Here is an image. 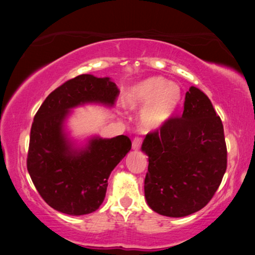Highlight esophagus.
Returning a JSON list of instances; mask_svg holds the SVG:
<instances>
[{"mask_svg":"<svg viewBox=\"0 0 255 255\" xmlns=\"http://www.w3.org/2000/svg\"><path fill=\"white\" fill-rule=\"evenodd\" d=\"M141 138H139V137H135L134 139H133V141H132V148L134 149V151H138L139 148H140V146H141Z\"/></svg>","mask_w":255,"mask_h":255,"instance_id":"obj_1","label":"esophagus"}]
</instances>
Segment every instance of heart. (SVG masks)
<instances>
[{"instance_id":"b5f03b06","label":"heart","mask_w":255,"mask_h":255,"mask_svg":"<svg viewBox=\"0 0 255 255\" xmlns=\"http://www.w3.org/2000/svg\"><path fill=\"white\" fill-rule=\"evenodd\" d=\"M181 101V89L176 83L153 76L135 83L124 95L128 109H140V123L146 130H156L168 122Z\"/></svg>"}]
</instances>
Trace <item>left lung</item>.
I'll use <instances>...</instances> for the list:
<instances>
[{"mask_svg":"<svg viewBox=\"0 0 255 255\" xmlns=\"http://www.w3.org/2000/svg\"><path fill=\"white\" fill-rule=\"evenodd\" d=\"M141 151L148 156L145 197L153 211L184 217L201 210L226 170L224 128L211 101L196 87L186 93L181 117L149 132Z\"/></svg>","mask_w":255,"mask_h":255,"instance_id":"1","label":"left lung"}]
</instances>
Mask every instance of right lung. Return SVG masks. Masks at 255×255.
Wrapping results in <instances>:
<instances>
[{
    "label": "right lung",
    "mask_w": 255,
    "mask_h": 255,
    "mask_svg": "<svg viewBox=\"0 0 255 255\" xmlns=\"http://www.w3.org/2000/svg\"><path fill=\"white\" fill-rule=\"evenodd\" d=\"M118 94L109 78L82 74L53 90L37 111L31 127L27 172L54 210L81 216L103 203L111 172L131 149L130 138L93 137L85 147H74L65 133V121L69 110L82 104L113 107Z\"/></svg>",
    "instance_id": "add662e5"
}]
</instances>
